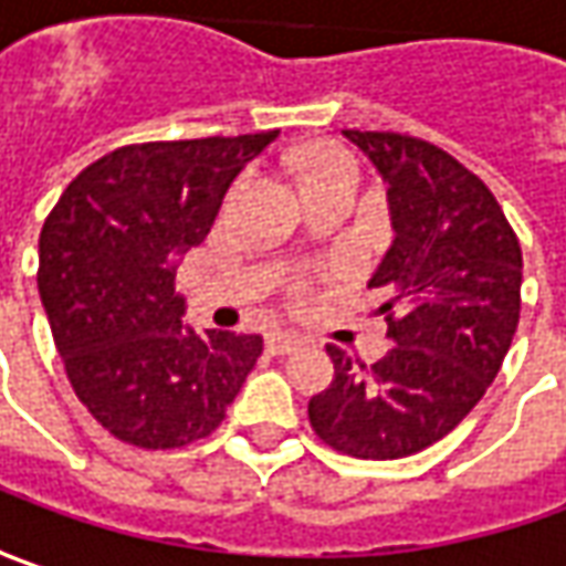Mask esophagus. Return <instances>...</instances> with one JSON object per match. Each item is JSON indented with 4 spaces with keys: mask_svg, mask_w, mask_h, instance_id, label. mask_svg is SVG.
<instances>
[{
    "mask_svg": "<svg viewBox=\"0 0 566 566\" xmlns=\"http://www.w3.org/2000/svg\"><path fill=\"white\" fill-rule=\"evenodd\" d=\"M265 347H269L272 354H291L294 347H301V335H294V332H272V335L265 338Z\"/></svg>",
    "mask_w": 566,
    "mask_h": 566,
    "instance_id": "34e87169",
    "label": "esophagus"
}]
</instances>
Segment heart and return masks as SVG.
<instances>
[{
  "label": "heart",
  "mask_w": 566,
  "mask_h": 566,
  "mask_svg": "<svg viewBox=\"0 0 566 566\" xmlns=\"http://www.w3.org/2000/svg\"><path fill=\"white\" fill-rule=\"evenodd\" d=\"M338 178H357V163L344 149L316 147L313 153H306L301 166V187L338 181Z\"/></svg>",
  "instance_id": "1"
}]
</instances>
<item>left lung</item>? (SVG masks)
<instances>
[{
  "label": "left lung",
  "instance_id": "8db88e82",
  "mask_svg": "<svg viewBox=\"0 0 566 566\" xmlns=\"http://www.w3.org/2000/svg\"><path fill=\"white\" fill-rule=\"evenodd\" d=\"M388 185L395 241L369 287L395 347L366 366L328 344L332 385L310 398L325 444L398 460L444 439L497 376L520 322L523 253L492 190L407 134L342 130Z\"/></svg>",
  "mask_w": 566,
  "mask_h": 566
}]
</instances>
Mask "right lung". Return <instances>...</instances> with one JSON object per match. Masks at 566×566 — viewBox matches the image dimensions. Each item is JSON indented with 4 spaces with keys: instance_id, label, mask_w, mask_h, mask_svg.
<instances>
[{
    "instance_id": "1",
    "label": "right lung",
    "mask_w": 566,
    "mask_h": 566,
    "mask_svg": "<svg viewBox=\"0 0 566 566\" xmlns=\"http://www.w3.org/2000/svg\"><path fill=\"white\" fill-rule=\"evenodd\" d=\"M275 137L115 149L65 187L43 224L36 287L55 350L74 395L115 439L153 451L206 439L260 360V335L187 325L175 272Z\"/></svg>"
}]
</instances>
